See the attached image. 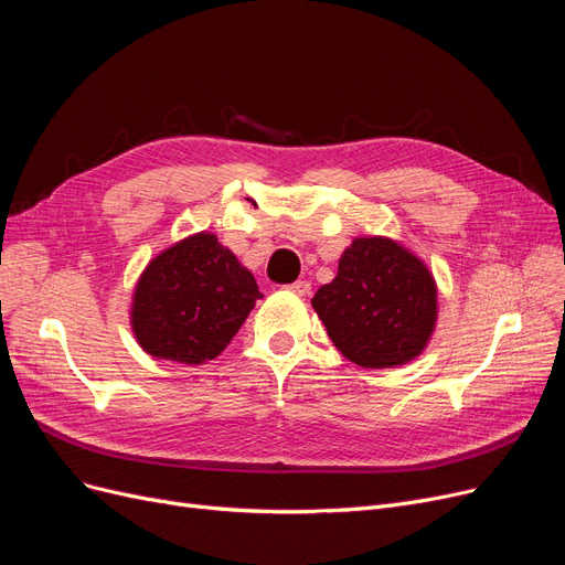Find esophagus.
<instances>
[{"instance_id": "esophagus-1", "label": "esophagus", "mask_w": 565, "mask_h": 565, "mask_svg": "<svg viewBox=\"0 0 565 565\" xmlns=\"http://www.w3.org/2000/svg\"><path fill=\"white\" fill-rule=\"evenodd\" d=\"M289 289H291V291H297L299 297H306V294L310 291V282H308V280H297V282H291V285H289Z\"/></svg>"}]
</instances>
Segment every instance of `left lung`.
Segmentation results:
<instances>
[{
    "label": "left lung",
    "instance_id": "left-lung-1",
    "mask_svg": "<svg viewBox=\"0 0 565 565\" xmlns=\"http://www.w3.org/2000/svg\"><path fill=\"white\" fill-rule=\"evenodd\" d=\"M312 308L340 352L361 367H393L423 352L437 319L425 264L391 238H356Z\"/></svg>",
    "mask_w": 565,
    "mask_h": 565
}]
</instances>
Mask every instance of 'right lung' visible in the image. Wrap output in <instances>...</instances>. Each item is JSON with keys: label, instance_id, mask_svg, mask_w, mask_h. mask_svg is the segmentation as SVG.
Listing matches in <instances>:
<instances>
[{"label": "right lung", "instance_id": "obj_1", "mask_svg": "<svg viewBox=\"0 0 565 565\" xmlns=\"http://www.w3.org/2000/svg\"><path fill=\"white\" fill-rule=\"evenodd\" d=\"M262 291L213 234H195L145 268L132 297V331L147 354L200 365L216 359Z\"/></svg>", "mask_w": 565, "mask_h": 565}]
</instances>
